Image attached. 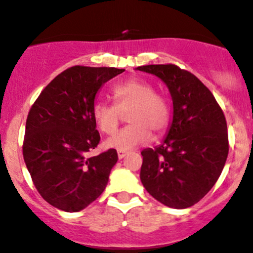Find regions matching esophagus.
Segmentation results:
<instances>
[{
  "label": "esophagus",
  "mask_w": 253,
  "mask_h": 253,
  "mask_svg": "<svg viewBox=\"0 0 253 253\" xmlns=\"http://www.w3.org/2000/svg\"><path fill=\"white\" fill-rule=\"evenodd\" d=\"M126 155H127V151L118 150V156H119V159H124Z\"/></svg>",
  "instance_id": "esophagus-1"
}]
</instances>
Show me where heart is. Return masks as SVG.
I'll use <instances>...</instances> for the list:
<instances>
[{
	"instance_id": "obj_1",
	"label": "heart",
	"mask_w": 253,
	"mask_h": 253,
	"mask_svg": "<svg viewBox=\"0 0 253 253\" xmlns=\"http://www.w3.org/2000/svg\"><path fill=\"white\" fill-rule=\"evenodd\" d=\"M115 104L95 100L92 106V116L100 132L111 134L116 131L127 114L129 126L120 129L108 138L105 145L118 150L128 151L145 144L151 132L155 135L164 133L169 122V106L167 100L148 82L139 79H129L114 86Z\"/></svg>"
}]
</instances>
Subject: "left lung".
<instances>
[{
  "label": "left lung",
  "instance_id": "1",
  "mask_svg": "<svg viewBox=\"0 0 253 253\" xmlns=\"http://www.w3.org/2000/svg\"><path fill=\"white\" fill-rule=\"evenodd\" d=\"M169 88L173 115L166 137L142 151L140 180L147 191L172 209H187L213 187L227 161L224 114L213 94L196 76L173 64L138 66Z\"/></svg>",
  "mask_w": 253,
  "mask_h": 253
}]
</instances>
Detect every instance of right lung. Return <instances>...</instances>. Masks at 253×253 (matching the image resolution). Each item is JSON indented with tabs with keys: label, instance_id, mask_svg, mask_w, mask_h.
Here are the masks:
<instances>
[{
	"label": "right lung",
	"instance_id": "obj_1",
	"mask_svg": "<svg viewBox=\"0 0 253 253\" xmlns=\"http://www.w3.org/2000/svg\"><path fill=\"white\" fill-rule=\"evenodd\" d=\"M125 69L73 66L53 79L26 119L23 155L37 191L52 206L79 212L105 189L115 149L88 158L100 135L92 116L103 84Z\"/></svg>",
	"mask_w": 253,
	"mask_h": 253
}]
</instances>
